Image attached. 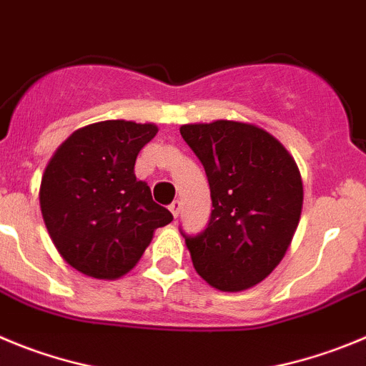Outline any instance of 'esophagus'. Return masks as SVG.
I'll return each mask as SVG.
<instances>
[{
    "label": "esophagus",
    "mask_w": 366,
    "mask_h": 366,
    "mask_svg": "<svg viewBox=\"0 0 366 366\" xmlns=\"http://www.w3.org/2000/svg\"><path fill=\"white\" fill-rule=\"evenodd\" d=\"M180 206H182V204H180V200H173V202L169 204V212L173 213V217H179V213H180Z\"/></svg>",
    "instance_id": "34e87169"
}]
</instances>
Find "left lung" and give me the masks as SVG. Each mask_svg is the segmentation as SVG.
I'll use <instances>...</instances> for the list:
<instances>
[{"label":"left lung","mask_w":366,"mask_h":366,"mask_svg":"<svg viewBox=\"0 0 366 366\" xmlns=\"http://www.w3.org/2000/svg\"><path fill=\"white\" fill-rule=\"evenodd\" d=\"M180 134L202 162L213 204L204 232H182L193 266L220 292L252 288L282 261L297 229V164L277 138L244 122L187 124Z\"/></svg>","instance_id":"8db88e82"}]
</instances>
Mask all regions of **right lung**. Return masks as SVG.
Listing matches in <instances>:
<instances>
[{
    "instance_id": "1",
    "label": "right lung",
    "mask_w": 366,
    "mask_h": 366,
    "mask_svg": "<svg viewBox=\"0 0 366 366\" xmlns=\"http://www.w3.org/2000/svg\"><path fill=\"white\" fill-rule=\"evenodd\" d=\"M159 127L105 120L74 131L49 160L39 187L45 226L65 262L94 279L134 268L157 228L173 220L134 162Z\"/></svg>"
}]
</instances>
